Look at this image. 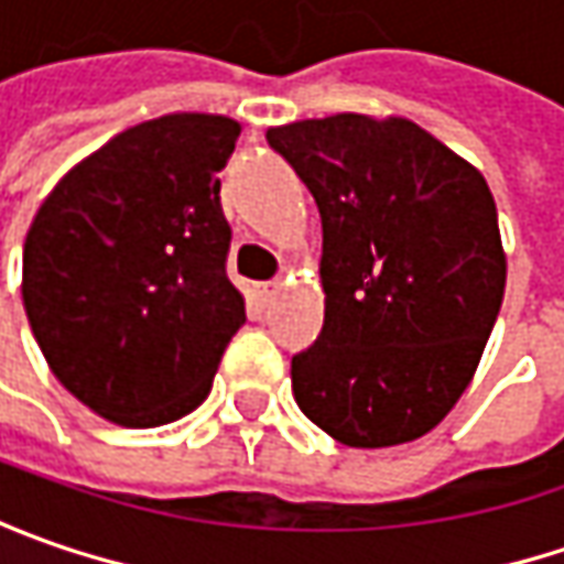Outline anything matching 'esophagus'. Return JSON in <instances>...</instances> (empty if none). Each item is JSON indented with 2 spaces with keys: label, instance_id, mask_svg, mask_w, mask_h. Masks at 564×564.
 <instances>
[{
  "label": "esophagus",
  "instance_id": "esophagus-1",
  "mask_svg": "<svg viewBox=\"0 0 564 564\" xmlns=\"http://www.w3.org/2000/svg\"><path fill=\"white\" fill-rule=\"evenodd\" d=\"M250 294H253V301L260 304V307H267L275 301V294H279V282H253L250 285Z\"/></svg>",
  "mask_w": 564,
  "mask_h": 564
}]
</instances>
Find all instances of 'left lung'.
I'll list each match as a JSON object with an SVG mask.
<instances>
[{
    "label": "left lung",
    "instance_id": "8db88e82",
    "mask_svg": "<svg viewBox=\"0 0 564 564\" xmlns=\"http://www.w3.org/2000/svg\"><path fill=\"white\" fill-rule=\"evenodd\" d=\"M323 219V333L292 358L297 408L351 448L421 440L465 395L506 294L480 169L401 116L267 131Z\"/></svg>",
    "mask_w": 564,
    "mask_h": 564
}]
</instances>
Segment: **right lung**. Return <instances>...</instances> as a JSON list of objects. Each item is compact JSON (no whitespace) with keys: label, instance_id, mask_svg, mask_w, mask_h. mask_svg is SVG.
<instances>
[{"label":"right lung","instance_id":"obj_1","mask_svg":"<svg viewBox=\"0 0 564 564\" xmlns=\"http://www.w3.org/2000/svg\"><path fill=\"white\" fill-rule=\"evenodd\" d=\"M241 124L172 112L72 165L24 238L21 297L55 379L119 426L191 414L245 326L219 169Z\"/></svg>","mask_w":564,"mask_h":564}]
</instances>
